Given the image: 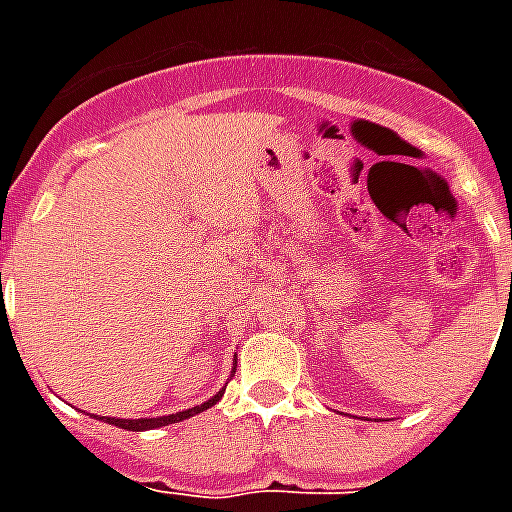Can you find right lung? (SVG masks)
Segmentation results:
<instances>
[{"label": "right lung", "instance_id": "1", "mask_svg": "<svg viewBox=\"0 0 512 512\" xmlns=\"http://www.w3.org/2000/svg\"><path fill=\"white\" fill-rule=\"evenodd\" d=\"M225 388L217 390L215 396L207 398L204 404L199 406H191V409H185V412H177V414H167V417H140V420H119V417H103L108 425H116V428H124V430H132V433H138V430H156L162 428V425H172V422H180V420H188L193 414L204 412L209 406H215L220 398H223Z\"/></svg>", "mask_w": 512, "mask_h": 512}]
</instances>
